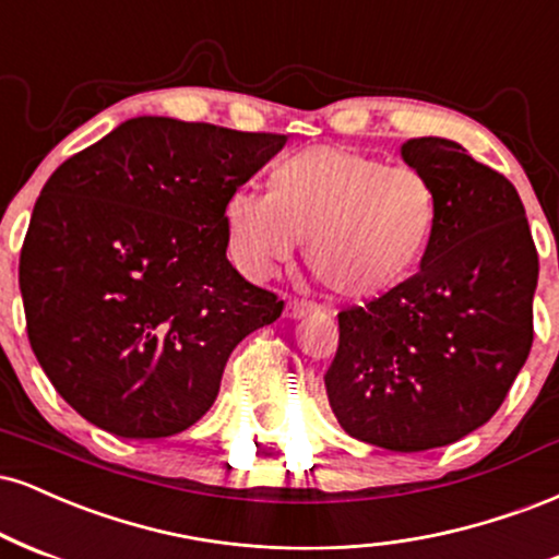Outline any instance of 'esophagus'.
Returning a JSON list of instances; mask_svg holds the SVG:
<instances>
[{"instance_id":"obj_1","label":"esophagus","mask_w":559,"mask_h":559,"mask_svg":"<svg viewBox=\"0 0 559 559\" xmlns=\"http://www.w3.org/2000/svg\"><path fill=\"white\" fill-rule=\"evenodd\" d=\"M313 311H317V304H311V300H293V304H287V317L290 319H304Z\"/></svg>"}]
</instances>
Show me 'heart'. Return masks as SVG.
Returning a JSON list of instances; mask_svg holds the SVG:
<instances>
[{
  "label": "heart",
  "instance_id": "b5f03b06",
  "mask_svg": "<svg viewBox=\"0 0 559 559\" xmlns=\"http://www.w3.org/2000/svg\"><path fill=\"white\" fill-rule=\"evenodd\" d=\"M229 248L242 269L269 274L306 242L326 290L373 300L424 264L439 225L437 190L413 167H390L347 146H308L269 175V195L238 188L225 201Z\"/></svg>",
  "mask_w": 559,
  "mask_h": 559
}]
</instances>
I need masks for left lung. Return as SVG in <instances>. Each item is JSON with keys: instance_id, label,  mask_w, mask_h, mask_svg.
Instances as JSON below:
<instances>
[{"instance_id": "obj_1", "label": "left lung", "mask_w": 559, "mask_h": 559, "mask_svg": "<svg viewBox=\"0 0 559 559\" xmlns=\"http://www.w3.org/2000/svg\"><path fill=\"white\" fill-rule=\"evenodd\" d=\"M400 154L437 190L435 242L403 287L340 311L324 384L347 435L421 452L471 435L508 397L534 343L539 255L508 177L448 138H411Z\"/></svg>"}]
</instances>
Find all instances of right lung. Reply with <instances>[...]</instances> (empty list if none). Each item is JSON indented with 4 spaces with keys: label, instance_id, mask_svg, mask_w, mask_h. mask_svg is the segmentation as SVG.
<instances>
[{
    "label": "right lung",
    "instance_id": "add662e5",
    "mask_svg": "<svg viewBox=\"0 0 559 559\" xmlns=\"http://www.w3.org/2000/svg\"><path fill=\"white\" fill-rule=\"evenodd\" d=\"M287 135L133 117L59 164L23 251L28 340L85 421L124 439L186 431L240 340L282 300L227 261L225 201Z\"/></svg>",
    "mask_w": 559,
    "mask_h": 559
}]
</instances>
